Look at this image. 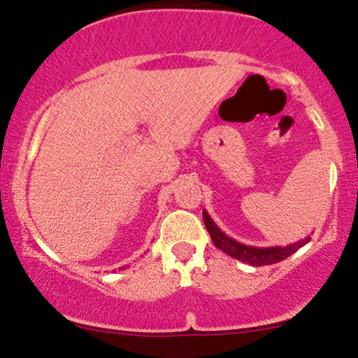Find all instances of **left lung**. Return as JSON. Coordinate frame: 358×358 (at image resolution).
Instances as JSON below:
<instances>
[{"instance_id":"8db88e82","label":"left lung","mask_w":358,"mask_h":358,"mask_svg":"<svg viewBox=\"0 0 358 358\" xmlns=\"http://www.w3.org/2000/svg\"><path fill=\"white\" fill-rule=\"evenodd\" d=\"M203 220L204 225H206L208 232L211 236V241L213 245L217 246L218 250H222L227 255L234 257V259L241 260V262L250 264V266H269V264H276L285 260L287 257L292 255L294 252L304 246L306 243H310L311 236L308 238L301 239L297 243H290L287 246H250V245H243V243L236 241V239L229 238L224 231L218 229V225L211 220V217L208 215V211H203Z\"/></svg>"}]
</instances>
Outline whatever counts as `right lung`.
I'll return each mask as SVG.
<instances>
[{
    "instance_id": "1",
    "label": "right lung",
    "mask_w": 358,
    "mask_h": 358,
    "mask_svg": "<svg viewBox=\"0 0 358 358\" xmlns=\"http://www.w3.org/2000/svg\"><path fill=\"white\" fill-rule=\"evenodd\" d=\"M120 269H122V267H120Z\"/></svg>"
}]
</instances>
